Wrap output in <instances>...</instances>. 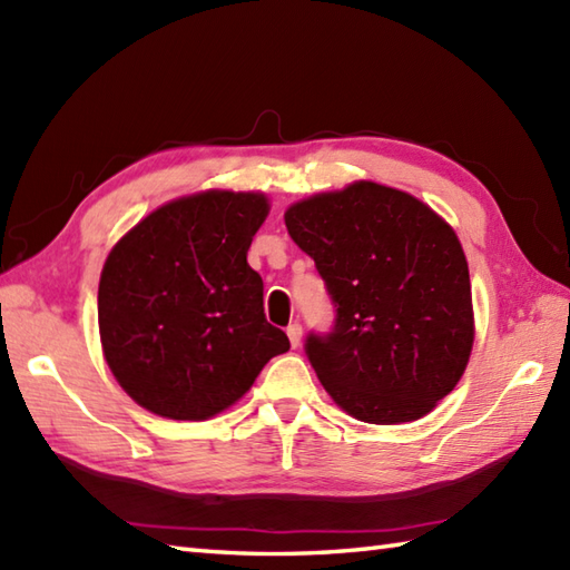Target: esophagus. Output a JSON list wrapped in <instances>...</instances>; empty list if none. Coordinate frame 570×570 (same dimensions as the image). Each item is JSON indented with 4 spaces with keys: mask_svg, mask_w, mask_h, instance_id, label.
<instances>
[{
    "mask_svg": "<svg viewBox=\"0 0 570 570\" xmlns=\"http://www.w3.org/2000/svg\"><path fill=\"white\" fill-rule=\"evenodd\" d=\"M286 335H288V341H292V345L298 347V345H301V335H304V328H301L298 321H294V323L286 328Z\"/></svg>",
    "mask_w": 570,
    "mask_h": 570,
    "instance_id": "esophagus-1",
    "label": "esophagus"
}]
</instances>
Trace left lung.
Instances as JSON below:
<instances>
[{"label":"left lung","mask_w":570,"mask_h":570,"mask_svg":"<svg viewBox=\"0 0 570 570\" xmlns=\"http://www.w3.org/2000/svg\"><path fill=\"white\" fill-rule=\"evenodd\" d=\"M335 306L306 355L350 416H426L463 377L475 325L463 247L443 217L404 190L357 180L284 215Z\"/></svg>","instance_id":"obj_1"}]
</instances>
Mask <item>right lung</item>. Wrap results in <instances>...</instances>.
<instances>
[{"instance_id":"1","label":"right lung","mask_w":570,"mask_h":570,"mask_svg":"<svg viewBox=\"0 0 570 570\" xmlns=\"http://www.w3.org/2000/svg\"><path fill=\"white\" fill-rule=\"evenodd\" d=\"M266 213L262 193L205 190L156 208L112 247L98 288L102 353L151 414H220L288 350L247 264Z\"/></svg>"}]
</instances>
